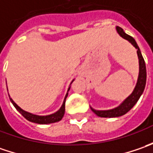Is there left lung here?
<instances>
[{
	"label": "left lung",
	"mask_w": 153,
	"mask_h": 153,
	"mask_svg": "<svg viewBox=\"0 0 153 153\" xmlns=\"http://www.w3.org/2000/svg\"><path fill=\"white\" fill-rule=\"evenodd\" d=\"M116 30L117 33L120 35L121 36L127 41H128L131 44L137 49V55L139 59V76L138 80L136 82V85L134 87V89L132 92V94L127 97L120 105L117 107L110 110H105V111H99L95 109L90 108L93 111L94 114H96L98 117H121L123 115L126 114L128 111H130L133 108V106L137 103L140 95L143 94V91L145 89L146 86V64L145 60L142 57V54L140 53V50L139 48L138 45L136 43L135 40L133 38L132 36L127 35L126 33L123 31V30L119 26L116 27Z\"/></svg>",
	"instance_id": "1"
}]
</instances>
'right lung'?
I'll use <instances>...</instances> for the list:
<instances>
[{
  "mask_svg": "<svg viewBox=\"0 0 153 153\" xmlns=\"http://www.w3.org/2000/svg\"><path fill=\"white\" fill-rule=\"evenodd\" d=\"M74 80H72V82H71V84L73 82ZM71 84H70V87L68 88V91L70 90L71 88ZM68 91L67 94H65V97L64 99V102L62 104L61 107L59 108V111H57L56 112L53 113V114L50 115H47V116H39V115H35L32 114V113H30L28 111H24L23 109H21L16 103L13 100V99L9 96L10 98V100L11 102L13 103V105H14V107L17 109V111L19 112H20V114H22V116L26 118L27 120L30 121V122H32V123H38V124H49V123H56V122H59L62 119V117H64L65 115V100L68 96ZM9 95V94H8Z\"/></svg>",
  "mask_w": 153,
  "mask_h": 153,
  "instance_id": "right-lung-1",
  "label": "right lung"
}]
</instances>
